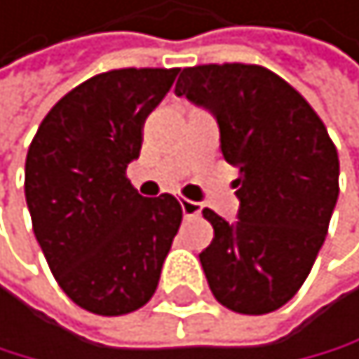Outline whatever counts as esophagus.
I'll list each match as a JSON object with an SVG mask.
<instances>
[{
    "label": "esophagus",
    "mask_w": 359,
    "mask_h": 359,
    "mask_svg": "<svg viewBox=\"0 0 359 359\" xmlns=\"http://www.w3.org/2000/svg\"><path fill=\"white\" fill-rule=\"evenodd\" d=\"M201 208H203V206H201L199 201L181 199V210H183V215H185V217H194V215H199Z\"/></svg>",
    "instance_id": "1"
}]
</instances>
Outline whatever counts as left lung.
<instances>
[{
	"label": "left lung",
	"instance_id": "left-lung-1",
	"mask_svg": "<svg viewBox=\"0 0 359 359\" xmlns=\"http://www.w3.org/2000/svg\"><path fill=\"white\" fill-rule=\"evenodd\" d=\"M176 95L210 111L238 169L236 222L203 208L215 238L199 254L217 302L238 314L286 305L325 241L339 197V158L309 102L268 68H183Z\"/></svg>",
	"mask_w": 359,
	"mask_h": 359
}]
</instances>
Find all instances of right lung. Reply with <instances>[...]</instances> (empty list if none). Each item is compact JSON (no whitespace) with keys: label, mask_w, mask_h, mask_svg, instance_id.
<instances>
[{"label":"right lung","mask_w":359,"mask_h":359,"mask_svg":"<svg viewBox=\"0 0 359 359\" xmlns=\"http://www.w3.org/2000/svg\"><path fill=\"white\" fill-rule=\"evenodd\" d=\"M178 68H121L66 93L36 133L25 165L34 233L54 279L100 316L144 307L181 226L172 194L147 199L126 178L142 126Z\"/></svg>","instance_id":"right-lung-1"}]
</instances>
